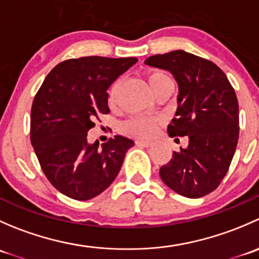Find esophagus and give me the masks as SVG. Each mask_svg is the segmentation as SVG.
<instances>
[{
	"mask_svg": "<svg viewBox=\"0 0 259 259\" xmlns=\"http://www.w3.org/2000/svg\"><path fill=\"white\" fill-rule=\"evenodd\" d=\"M135 144H137L138 146H140V148H149L153 143L151 142H146V140H137L135 142Z\"/></svg>",
	"mask_w": 259,
	"mask_h": 259,
	"instance_id": "1",
	"label": "esophagus"
}]
</instances>
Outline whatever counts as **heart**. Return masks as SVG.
Returning <instances> with one entry per match:
<instances>
[{
  "label": "heart",
  "instance_id": "b5f03b06",
  "mask_svg": "<svg viewBox=\"0 0 259 259\" xmlns=\"http://www.w3.org/2000/svg\"><path fill=\"white\" fill-rule=\"evenodd\" d=\"M168 76L165 74L160 71H150L146 75V81H148V85L150 88V90L155 91L161 83L169 81ZM119 82H115L111 86L110 91H109V101L114 103L115 100V94H116V89ZM156 126V120L153 117L148 116H139V117H133V119L126 120L125 122H122L121 130L127 135H132L135 138H149L153 135L154 130Z\"/></svg>",
  "mask_w": 259,
  "mask_h": 259
}]
</instances>
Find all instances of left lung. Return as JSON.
<instances>
[{"label": "left lung", "instance_id": "left-lung-1", "mask_svg": "<svg viewBox=\"0 0 259 259\" xmlns=\"http://www.w3.org/2000/svg\"><path fill=\"white\" fill-rule=\"evenodd\" d=\"M145 65L166 70L178 82V108L168 134L189 139L161 166L160 178L183 197H204L221 184L238 143L234 89L215 64L183 50L154 55Z\"/></svg>", "mask_w": 259, "mask_h": 259}]
</instances>
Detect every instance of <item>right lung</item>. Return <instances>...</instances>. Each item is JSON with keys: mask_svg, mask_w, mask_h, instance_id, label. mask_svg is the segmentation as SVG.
<instances>
[{"mask_svg": "<svg viewBox=\"0 0 259 259\" xmlns=\"http://www.w3.org/2000/svg\"><path fill=\"white\" fill-rule=\"evenodd\" d=\"M137 57L88 56L66 60L44 80L31 109V144L49 182L66 197L88 200L116 176L134 142L115 135L99 146L88 132L109 114L108 89Z\"/></svg>", "mask_w": 259, "mask_h": 259, "instance_id": "obj_1", "label": "right lung"}]
</instances>
